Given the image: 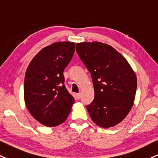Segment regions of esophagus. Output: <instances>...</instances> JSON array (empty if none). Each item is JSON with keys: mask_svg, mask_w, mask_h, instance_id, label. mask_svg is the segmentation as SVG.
Returning <instances> with one entry per match:
<instances>
[{"mask_svg": "<svg viewBox=\"0 0 158 158\" xmlns=\"http://www.w3.org/2000/svg\"><path fill=\"white\" fill-rule=\"evenodd\" d=\"M75 97H76V98L77 99V100H79L80 97H81V94H80V93H78V94H76Z\"/></svg>", "mask_w": 158, "mask_h": 158, "instance_id": "34e87169", "label": "esophagus"}]
</instances>
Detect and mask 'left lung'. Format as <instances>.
Masks as SVG:
<instances>
[{"label":"left lung","instance_id":"obj_1","mask_svg":"<svg viewBox=\"0 0 158 158\" xmlns=\"http://www.w3.org/2000/svg\"><path fill=\"white\" fill-rule=\"evenodd\" d=\"M80 58L90 72L94 99L86 106L91 119L103 128L117 125L129 114L135 100L137 77L127 59L108 44H76Z\"/></svg>","mask_w":158,"mask_h":158}]
</instances>
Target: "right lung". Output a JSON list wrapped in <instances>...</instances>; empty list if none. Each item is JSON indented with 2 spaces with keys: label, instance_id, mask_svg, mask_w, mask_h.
<instances>
[{
  "label": "right lung",
  "instance_id": "1",
  "mask_svg": "<svg viewBox=\"0 0 158 158\" xmlns=\"http://www.w3.org/2000/svg\"><path fill=\"white\" fill-rule=\"evenodd\" d=\"M75 48V42L52 43L41 50L26 69L25 106L33 117L44 126L59 125L71 112L75 99L64 85L63 72Z\"/></svg>",
  "mask_w": 158,
  "mask_h": 158
}]
</instances>
